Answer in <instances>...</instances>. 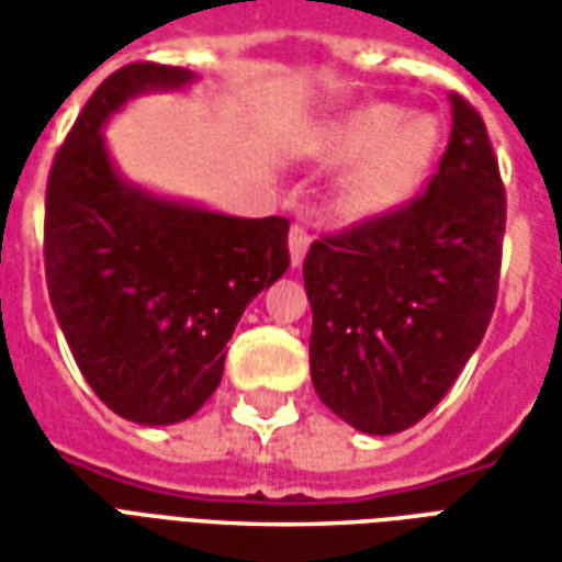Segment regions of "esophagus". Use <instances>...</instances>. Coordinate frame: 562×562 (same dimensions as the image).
I'll return each instance as SVG.
<instances>
[{"instance_id": "1", "label": "esophagus", "mask_w": 562, "mask_h": 562, "mask_svg": "<svg viewBox=\"0 0 562 562\" xmlns=\"http://www.w3.org/2000/svg\"><path fill=\"white\" fill-rule=\"evenodd\" d=\"M310 249V232H306L304 222H294L292 232H289V256H292L294 268H301Z\"/></svg>"}]
</instances>
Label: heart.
<instances>
[{
  "mask_svg": "<svg viewBox=\"0 0 562 562\" xmlns=\"http://www.w3.org/2000/svg\"><path fill=\"white\" fill-rule=\"evenodd\" d=\"M442 126L434 114H409L391 102H370L334 120L316 153L352 165L340 183V210L349 220H379L422 189L436 159Z\"/></svg>",
  "mask_w": 562,
  "mask_h": 562,
  "instance_id": "obj_1",
  "label": "heart"
}]
</instances>
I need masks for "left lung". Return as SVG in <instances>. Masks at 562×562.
Returning <instances> with one entry per match:
<instances>
[{
    "instance_id": "left-lung-1",
    "label": "left lung",
    "mask_w": 562,
    "mask_h": 562,
    "mask_svg": "<svg viewBox=\"0 0 562 562\" xmlns=\"http://www.w3.org/2000/svg\"><path fill=\"white\" fill-rule=\"evenodd\" d=\"M451 102V138L427 192L310 246V373L355 430L401 434L442 401L494 316L506 192L482 116Z\"/></svg>"
}]
</instances>
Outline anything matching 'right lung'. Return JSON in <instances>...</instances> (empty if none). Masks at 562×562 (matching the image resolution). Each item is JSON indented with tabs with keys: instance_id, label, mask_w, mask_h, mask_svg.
Returning <instances> with one entry per match:
<instances>
[{
	"instance_id": "right-lung-1",
	"label": "right lung",
	"mask_w": 562,
	"mask_h": 562,
	"mask_svg": "<svg viewBox=\"0 0 562 562\" xmlns=\"http://www.w3.org/2000/svg\"><path fill=\"white\" fill-rule=\"evenodd\" d=\"M195 71L120 68L92 92L47 180L44 270L56 322L99 401L147 427L195 415L252 297L289 270V220H244L126 180L104 126Z\"/></svg>"
}]
</instances>
